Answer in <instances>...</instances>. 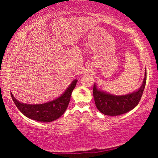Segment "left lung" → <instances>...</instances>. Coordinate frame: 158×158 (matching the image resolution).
Instances as JSON below:
<instances>
[{"label":"left lung","instance_id":"1","mask_svg":"<svg viewBox=\"0 0 158 158\" xmlns=\"http://www.w3.org/2000/svg\"><path fill=\"white\" fill-rule=\"evenodd\" d=\"M146 69L141 87L136 91L123 95H115L98 89L95 84L93 85V97L96 107L102 114L106 116H118L133 109L139 102L145 89Z\"/></svg>","mask_w":158,"mask_h":158}]
</instances>
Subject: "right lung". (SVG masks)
<instances>
[{
  "instance_id": "add662e5",
  "label": "right lung",
  "mask_w": 158,
  "mask_h": 158,
  "mask_svg": "<svg viewBox=\"0 0 158 158\" xmlns=\"http://www.w3.org/2000/svg\"><path fill=\"white\" fill-rule=\"evenodd\" d=\"M77 79L73 80L65 91L59 97L50 102L37 105L22 103L18 101L11 93L15 104L24 116L34 121L49 123L55 121L65 113L68 108L73 90L76 86Z\"/></svg>"
}]
</instances>
